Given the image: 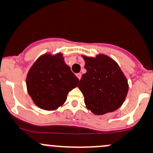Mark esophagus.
Instances as JSON below:
<instances>
[{
    "label": "esophagus",
    "mask_w": 153,
    "mask_h": 153,
    "mask_svg": "<svg viewBox=\"0 0 153 153\" xmlns=\"http://www.w3.org/2000/svg\"><path fill=\"white\" fill-rule=\"evenodd\" d=\"M76 76H77L78 79H81V76H82V74H81L80 73H79V74H76Z\"/></svg>",
    "instance_id": "esophagus-1"
}]
</instances>
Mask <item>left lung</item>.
I'll return each instance as SVG.
<instances>
[{
	"label": "left lung",
	"mask_w": 153,
	"mask_h": 153,
	"mask_svg": "<svg viewBox=\"0 0 153 153\" xmlns=\"http://www.w3.org/2000/svg\"><path fill=\"white\" fill-rule=\"evenodd\" d=\"M83 58L86 73L82 76L78 87L87 108L98 115L117 110L128 92L127 80L119 66L104 54Z\"/></svg>",
	"instance_id": "1"
}]
</instances>
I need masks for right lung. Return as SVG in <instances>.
I'll list each match as a JSON object with an SVG mask.
<instances>
[{
    "label": "right lung",
    "instance_id": "right-lung-1",
    "mask_svg": "<svg viewBox=\"0 0 153 153\" xmlns=\"http://www.w3.org/2000/svg\"><path fill=\"white\" fill-rule=\"evenodd\" d=\"M79 79L61 54H45L31 67L26 77L29 96L40 108L54 110L64 104L67 94L78 86Z\"/></svg>",
    "mask_w": 153,
    "mask_h": 153
}]
</instances>
